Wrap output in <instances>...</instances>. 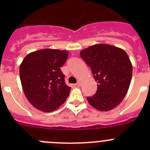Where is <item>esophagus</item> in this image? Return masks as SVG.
<instances>
[{
	"label": "esophagus",
	"mask_w": 150,
	"mask_h": 150,
	"mask_svg": "<svg viewBox=\"0 0 150 150\" xmlns=\"http://www.w3.org/2000/svg\"><path fill=\"white\" fill-rule=\"evenodd\" d=\"M75 85H76L77 86H78V87H80V86H81V85H82V83H81V81H78V83H77L75 84Z\"/></svg>",
	"instance_id": "34e87169"
}]
</instances>
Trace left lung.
Masks as SVG:
<instances>
[{"label": "left lung", "mask_w": 150, "mask_h": 150, "mask_svg": "<svg viewBox=\"0 0 150 150\" xmlns=\"http://www.w3.org/2000/svg\"><path fill=\"white\" fill-rule=\"evenodd\" d=\"M80 55L91 67L97 91L87 97L88 103L100 111H109L122 102L129 88L132 64L124 50L109 44L93 45Z\"/></svg>", "instance_id": "8db88e82"}]
</instances>
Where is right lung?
I'll return each mask as SVG.
<instances>
[{
	"mask_svg": "<svg viewBox=\"0 0 150 150\" xmlns=\"http://www.w3.org/2000/svg\"><path fill=\"white\" fill-rule=\"evenodd\" d=\"M67 57V51L46 48L28 54L20 64L23 91L29 102L38 110L54 111L69 96L71 88L66 85L60 69Z\"/></svg>",
	"mask_w": 150,
	"mask_h": 150,
	"instance_id": "add662e5",
	"label": "right lung"
}]
</instances>
